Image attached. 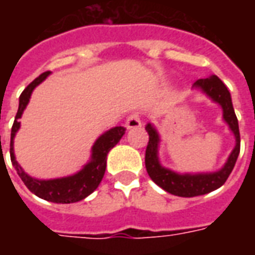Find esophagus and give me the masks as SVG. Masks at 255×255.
<instances>
[{"label":"esophagus","mask_w":255,"mask_h":255,"mask_svg":"<svg viewBox=\"0 0 255 255\" xmlns=\"http://www.w3.org/2000/svg\"><path fill=\"white\" fill-rule=\"evenodd\" d=\"M142 126V122H140V116L138 113H132L131 116H128V119L126 120V127L128 129H132V128H139Z\"/></svg>","instance_id":"34e87169"}]
</instances>
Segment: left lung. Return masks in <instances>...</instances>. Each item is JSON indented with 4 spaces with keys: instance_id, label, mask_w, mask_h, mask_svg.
<instances>
[{
    "instance_id": "left-lung-1",
    "label": "left lung",
    "mask_w": 255,
    "mask_h": 255,
    "mask_svg": "<svg viewBox=\"0 0 255 255\" xmlns=\"http://www.w3.org/2000/svg\"><path fill=\"white\" fill-rule=\"evenodd\" d=\"M195 89L202 90L205 94L210 97L214 102H217L223 108V119L225 123L230 126V129L235 135L236 144L232 153L228 157L225 165L217 172H210V173H176L168 168H164L158 161V142L160 136L158 132L151 124L146 126V131L149 133V143L146 147V155H144V164H146V171L151 177V180L160 186L162 190H165L169 194L177 195V197H198L208 194L214 190L221 187L227 179L231 175V172L235 166L238 160V155L241 151V133H239V124L236 119L235 111L232 106V100L228 89L225 84L220 80L216 75H212L206 79H198L194 83Z\"/></svg>"
}]
</instances>
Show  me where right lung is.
<instances>
[{
  "instance_id": "obj_1",
  "label": "right lung",
  "mask_w": 255,
  "mask_h": 255,
  "mask_svg": "<svg viewBox=\"0 0 255 255\" xmlns=\"http://www.w3.org/2000/svg\"><path fill=\"white\" fill-rule=\"evenodd\" d=\"M50 72H43L39 75L35 80H32L24 91L21 93L19 98V109L14 117L13 126H12V132H10V161L14 169L17 171V175L23 180L27 188L31 192H34L36 197L46 199L54 203H73L82 201L86 197H89L95 188L100 186L102 177L105 175L106 169V155L109 153L112 147H115L119 140L123 138L126 133L124 127L111 128L109 131L102 133L100 138L95 140L93 150H91V161L89 164L83 166L82 171L75 173L72 176L60 177V179H50V180H38L34 177L28 176L19 162L16 161L13 153V139L16 132L19 131L20 123L19 119L23 115L25 106L30 101L31 93L35 89L38 84H41L45 79L49 76Z\"/></svg>"
}]
</instances>
